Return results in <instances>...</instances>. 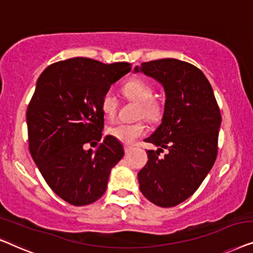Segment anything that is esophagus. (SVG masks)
Segmentation results:
<instances>
[{
	"label": "esophagus",
	"mask_w": 253,
	"mask_h": 253,
	"mask_svg": "<svg viewBox=\"0 0 253 253\" xmlns=\"http://www.w3.org/2000/svg\"><path fill=\"white\" fill-rule=\"evenodd\" d=\"M124 150H125L126 154H128V152L131 150V147L130 145H124Z\"/></svg>",
	"instance_id": "obj_1"
}]
</instances>
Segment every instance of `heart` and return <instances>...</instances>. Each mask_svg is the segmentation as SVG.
Masks as SVG:
<instances>
[{
	"label": "heart",
	"mask_w": 253,
	"mask_h": 253,
	"mask_svg": "<svg viewBox=\"0 0 253 253\" xmlns=\"http://www.w3.org/2000/svg\"><path fill=\"white\" fill-rule=\"evenodd\" d=\"M123 94L130 101L140 104L138 116L143 118L156 122L162 117L163 104L159 99L154 97V88L151 84L140 78L128 80L123 86ZM101 109L105 118L113 119L117 115L118 101L112 92H106L103 95L101 101ZM148 128L142 122L126 124L119 123L108 128V134L116 140L125 144L134 143L137 138L147 134Z\"/></svg>",
	"instance_id": "1"
}]
</instances>
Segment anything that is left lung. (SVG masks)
<instances>
[{
	"label": "left lung",
	"instance_id": "obj_1",
	"mask_svg": "<svg viewBox=\"0 0 253 253\" xmlns=\"http://www.w3.org/2000/svg\"><path fill=\"white\" fill-rule=\"evenodd\" d=\"M162 84L165 106L162 124L145 142L149 161L137 174L141 193L154 204L172 208L201 186L218 154L221 115L204 73L187 62L164 58L134 69ZM163 148L169 150L164 158Z\"/></svg>",
	"mask_w": 253,
	"mask_h": 253
}]
</instances>
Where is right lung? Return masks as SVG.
<instances>
[{
  "instance_id": "obj_1",
  "label": "right lung",
  "mask_w": 253,
  "mask_h": 253,
  "mask_svg": "<svg viewBox=\"0 0 253 253\" xmlns=\"http://www.w3.org/2000/svg\"><path fill=\"white\" fill-rule=\"evenodd\" d=\"M131 70L129 63L104 64L74 57L49 65L39 77L28 104V144L33 161L56 195L74 206L103 196L112 167L124 157L110 135L101 141L103 95Z\"/></svg>"
}]
</instances>
